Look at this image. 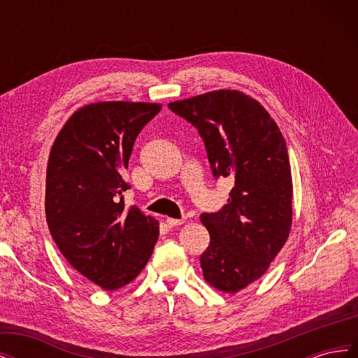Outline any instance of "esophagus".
Returning <instances> with one entry per match:
<instances>
[{"mask_svg": "<svg viewBox=\"0 0 358 358\" xmlns=\"http://www.w3.org/2000/svg\"><path fill=\"white\" fill-rule=\"evenodd\" d=\"M167 225L170 227V229H173V227H178V225H182L183 224V220H175V218H167L166 220Z\"/></svg>", "mask_w": 358, "mask_h": 358, "instance_id": "esophagus-1", "label": "esophagus"}]
</instances>
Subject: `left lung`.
Returning a JSON list of instances; mask_svg holds the SVG:
<instances>
[{"label": "left lung", "instance_id": "1", "mask_svg": "<svg viewBox=\"0 0 358 358\" xmlns=\"http://www.w3.org/2000/svg\"><path fill=\"white\" fill-rule=\"evenodd\" d=\"M199 129L212 175L234 179L229 203L200 220L210 234L201 254L203 276L224 292L262 278L285 245L292 220L287 143L264 107L231 90L169 104Z\"/></svg>", "mask_w": 358, "mask_h": 358}]
</instances>
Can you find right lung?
I'll use <instances>...</instances> for the list:
<instances>
[{"label": "right lung", "instance_id": "1", "mask_svg": "<svg viewBox=\"0 0 358 358\" xmlns=\"http://www.w3.org/2000/svg\"><path fill=\"white\" fill-rule=\"evenodd\" d=\"M161 104L104 101L76 112L50 149L46 220L67 262L106 291L142 272L158 241V221L124 192L133 145Z\"/></svg>", "mask_w": 358, "mask_h": 358}]
</instances>
